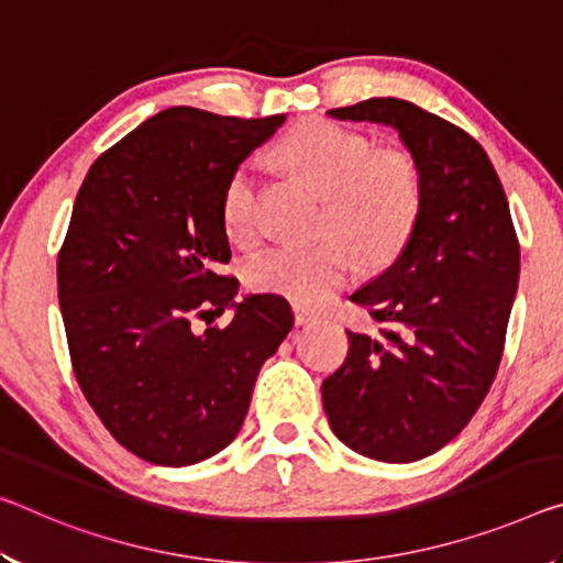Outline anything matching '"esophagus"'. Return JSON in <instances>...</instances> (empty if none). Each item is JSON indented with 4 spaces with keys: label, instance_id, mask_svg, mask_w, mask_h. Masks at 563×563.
<instances>
[{
    "label": "esophagus",
    "instance_id": "esophagus-1",
    "mask_svg": "<svg viewBox=\"0 0 563 563\" xmlns=\"http://www.w3.org/2000/svg\"><path fill=\"white\" fill-rule=\"evenodd\" d=\"M292 316H296V325H308V323H313V320H318L316 313H310V310L300 308V306L292 308Z\"/></svg>",
    "mask_w": 563,
    "mask_h": 563
}]
</instances>
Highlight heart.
I'll list each match as a JSON object with an SVG mask.
<instances>
[{
    "instance_id": "heart-1",
    "label": "heart",
    "mask_w": 563,
    "mask_h": 563,
    "mask_svg": "<svg viewBox=\"0 0 563 563\" xmlns=\"http://www.w3.org/2000/svg\"><path fill=\"white\" fill-rule=\"evenodd\" d=\"M278 157L328 198L323 230H338L371 261H386L406 245L421 212L423 187L413 157L404 150H376L361 132L313 120L292 130ZM222 220L235 243L250 245L263 233L261 177L240 165L222 198ZM358 271V253L341 235L318 245H278L255 255L245 278L255 290L278 292L300 306H318Z\"/></svg>"
}]
</instances>
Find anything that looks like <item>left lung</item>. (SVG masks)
<instances>
[{
  "mask_svg": "<svg viewBox=\"0 0 563 563\" xmlns=\"http://www.w3.org/2000/svg\"><path fill=\"white\" fill-rule=\"evenodd\" d=\"M338 120L398 130L421 173V212L398 261L351 300L378 335L347 330L323 380L333 433L363 456L408 463L456 439L496 378L519 285V238L486 150L466 130L396 97L338 107Z\"/></svg>",
  "mask_w": 563,
  "mask_h": 563,
  "instance_id": "1",
  "label": "left lung"
}]
</instances>
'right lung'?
Wrapping results in <instances>:
<instances>
[{"mask_svg": "<svg viewBox=\"0 0 563 563\" xmlns=\"http://www.w3.org/2000/svg\"><path fill=\"white\" fill-rule=\"evenodd\" d=\"M285 122L169 107L95 159L57 255L75 378L114 441L157 466L216 456L257 371L290 333L288 300L235 302L222 198ZM233 305L228 329L199 328Z\"/></svg>", "mask_w": 563, "mask_h": 563, "instance_id": "obj_1", "label": "right lung"}]
</instances>
